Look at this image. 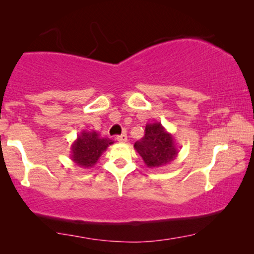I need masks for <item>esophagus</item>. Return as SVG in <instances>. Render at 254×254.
Here are the masks:
<instances>
[{
  "label": "esophagus",
  "instance_id": "obj_1",
  "mask_svg": "<svg viewBox=\"0 0 254 254\" xmlns=\"http://www.w3.org/2000/svg\"><path fill=\"white\" fill-rule=\"evenodd\" d=\"M117 140L120 141V143H125V141L127 140V136L125 133H122L121 136L117 137Z\"/></svg>",
  "mask_w": 254,
  "mask_h": 254
}]
</instances>
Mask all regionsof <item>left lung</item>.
Here are the masks:
<instances>
[{
	"label": "left lung",
	"instance_id": "8db88e82",
	"mask_svg": "<svg viewBox=\"0 0 254 254\" xmlns=\"http://www.w3.org/2000/svg\"><path fill=\"white\" fill-rule=\"evenodd\" d=\"M134 150L148 168L164 167L178 157V147L174 136L165 129L161 122L147 123L145 136L133 145Z\"/></svg>",
	"mask_w": 254,
	"mask_h": 254
}]
</instances>
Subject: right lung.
Instances as JSON below:
<instances>
[{
  "mask_svg": "<svg viewBox=\"0 0 254 254\" xmlns=\"http://www.w3.org/2000/svg\"><path fill=\"white\" fill-rule=\"evenodd\" d=\"M113 144L114 140L102 137L96 131L82 130L70 146V160L79 167L90 168Z\"/></svg>",
  "mask_w": 254,
  "mask_h": 254,
  "instance_id": "obj_1",
  "label": "right lung"
}]
</instances>
